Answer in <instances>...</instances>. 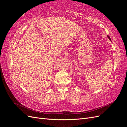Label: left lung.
<instances>
[{"label": "left lung", "mask_w": 127, "mask_h": 127, "mask_svg": "<svg viewBox=\"0 0 127 127\" xmlns=\"http://www.w3.org/2000/svg\"><path fill=\"white\" fill-rule=\"evenodd\" d=\"M107 38H108V39L111 41V39H110V36H109V35H107Z\"/></svg>", "instance_id": "obj_1"}]
</instances>
